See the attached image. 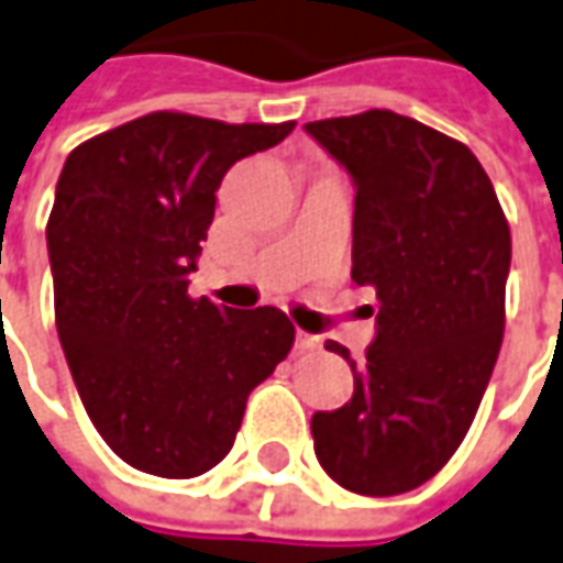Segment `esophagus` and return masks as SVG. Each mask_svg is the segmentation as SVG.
Returning a JSON list of instances; mask_svg holds the SVG:
<instances>
[{
    "mask_svg": "<svg viewBox=\"0 0 563 563\" xmlns=\"http://www.w3.org/2000/svg\"><path fill=\"white\" fill-rule=\"evenodd\" d=\"M296 347L298 351H317V347H320V335H311V332L298 330Z\"/></svg>",
    "mask_w": 563,
    "mask_h": 563,
    "instance_id": "1",
    "label": "esophagus"
}]
</instances>
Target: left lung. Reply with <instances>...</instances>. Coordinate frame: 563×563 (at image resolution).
Segmentation results:
<instances>
[{
	"label": "left lung",
	"instance_id": "left-lung-1",
	"mask_svg": "<svg viewBox=\"0 0 563 563\" xmlns=\"http://www.w3.org/2000/svg\"><path fill=\"white\" fill-rule=\"evenodd\" d=\"M351 172L357 286L378 301L376 342L342 410L313 412V453L335 484L397 496L465 441L506 330L511 231L462 141L394 110L305 125Z\"/></svg>",
	"mask_w": 563,
	"mask_h": 563
}]
</instances>
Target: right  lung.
<instances>
[{
  "label": "right lung",
  "mask_w": 563,
  "mask_h": 563,
  "mask_svg": "<svg viewBox=\"0 0 563 563\" xmlns=\"http://www.w3.org/2000/svg\"><path fill=\"white\" fill-rule=\"evenodd\" d=\"M292 129L156 110L64 163L45 228L57 335L91 426L137 472L216 468L252 388L292 351L296 327L277 308L187 292L224 172Z\"/></svg>",
  "instance_id": "obj_1"
}]
</instances>
